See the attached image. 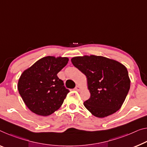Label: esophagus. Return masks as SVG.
<instances>
[{"label":"esophagus","mask_w":147,"mask_h":147,"mask_svg":"<svg viewBox=\"0 0 147 147\" xmlns=\"http://www.w3.org/2000/svg\"><path fill=\"white\" fill-rule=\"evenodd\" d=\"M74 90H76V91H80L81 88H80V86H78V85H76V87L74 88Z\"/></svg>","instance_id":"obj_1"}]
</instances>
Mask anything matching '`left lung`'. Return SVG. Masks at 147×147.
Here are the masks:
<instances>
[{
    "instance_id": "obj_1",
    "label": "left lung",
    "mask_w": 147,
    "mask_h": 147,
    "mask_svg": "<svg viewBox=\"0 0 147 147\" xmlns=\"http://www.w3.org/2000/svg\"><path fill=\"white\" fill-rule=\"evenodd\" d=\"M71 62L87 78L90 97L84 106L93 115L105 117L121 108L130 88L123 65L102 56L74 57Z\"/></svg>"
}]
</instances>
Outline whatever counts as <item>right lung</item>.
<instances>
[{
	"label": "right lung",
	"instance_id": "obj_1",
	"mask_svg": "<svg viewBox=\"0 0 147 147\" xmlns=\"http://www.w3.org/2000/svg\"><path fill=\"white\" fill-rule=\"evenodd\" d=\"M68 61L67 57H45L21 74L18 90L30 111L47 116L59 109L69 90L57 74Z\"/></svg>",
	"mask_w": 147,
	"mask_h": 147
}]
</instances>
